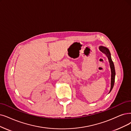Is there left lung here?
<instances>
[{
  "label": "left lung",
  "mask_w": 131,
  "mask_h": 131,
  "mask_svg": "<svg viewBox=\"0 0 131 131\" xmlns=\"http://www.w3.org/2000/svg\"><path fill=\"white\" fill-rule=\"evenodd\" d=\"M99 50H100L102 53H104L106 54L107 56L108 62L110 63V68L111 70V89L110 90L109 93L110 92L112 89V88L114 85V81H115V75H116V72H115V69H114V66L113 64V62L111 59V54H110V52L108 48L105 47L103 46H99Z\"/></svg>",
  "instance_id": "left-lung-1"
}]
</instances>
